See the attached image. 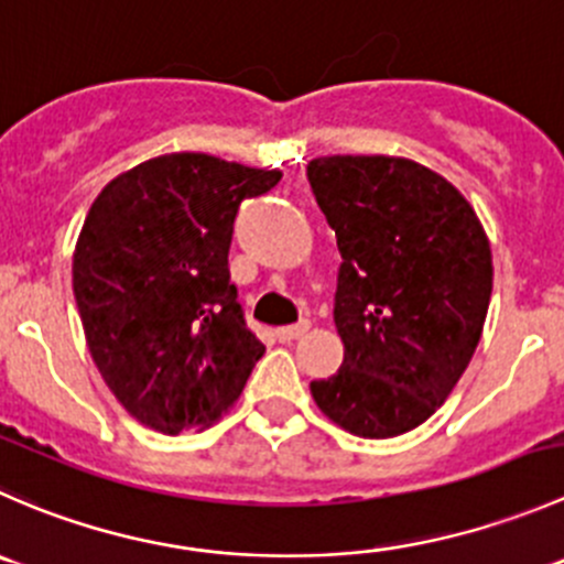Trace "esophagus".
Instances as JSON below:
<instances>
[{"label": "esophagus", "instance_id": "esophagus-1", "mask_svg": "<svg viewBox=\"0 0 564 564\" xmlns=\"http://www.w3.org/2000/svg\"><path fill=\"white\" fill-rule=\"evenodd\" d=\"M306 332H310V321H299V323H293V326H282V328H276V337H280L282 343H290V339L304 337Z\"/></svg>", "mask_w": 564, "mask_h": 564}]
</instances>
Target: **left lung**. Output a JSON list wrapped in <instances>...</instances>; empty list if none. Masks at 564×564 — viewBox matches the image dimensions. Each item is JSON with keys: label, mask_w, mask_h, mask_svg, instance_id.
<instances>
[{"label": "left lung", "mask_w": 564, "mask_h": 564, "mask_svg": "<svg viewBox=\"0 0 564 564\" xmlns=\"http://www.w3.org/2000/svg\"><path fill=\"white\" fill-rule=\"evenodd\" d=\"M306 181L337 236L334 323L345 359L310 383L317 409L361 438L427 420L469 367L494 265L482 225L442 175L389 155H321Z\"/></svg>", "instance_id": "left-lung-1"}]
</instances>
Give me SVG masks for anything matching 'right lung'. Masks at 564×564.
Wrapping results in <instances>:
<instances>
[{"mask_svg":"<svg viewBox=\"0 0 564 564\" xmlns=\"http://www.w3.org/2000/svg\"><path fill=\"white\" fill-rule=\"evenodd\" d=\"M205 153L133 166L95 197L74 252L87 345L122 409L177 436L238 400L265 354L230 282L238 205L280 183Z\"/></svg>","mask_w":564,"mask_h":564,"instance_id":"add662e5","label":"right lung"}]
</instances>
